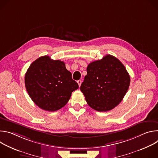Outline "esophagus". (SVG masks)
I'll use <instances>...</instances> for the list:
<instances>
[{"label": "esophagus", "mask_w": 158, "mask_h": 158, "mask_svg": "<svg viewBox=\"0 0 158 158\" xmlns=\"http://www.w3.org/2000/svg\"><path fill=\"white\" fill-rule=\"evenodd\" d=\"M77 82L79 86L80 87V86H81V83H82V81H81V80H78V81H77Z\"/></svg>", "instance_id": "obj_1"}]
</instances>
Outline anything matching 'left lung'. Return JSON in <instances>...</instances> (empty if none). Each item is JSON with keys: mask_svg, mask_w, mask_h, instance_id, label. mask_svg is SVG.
<instances>
[{"mask_svg": "<svg viewBox=\"0 0 158 158\" xmlns=\"http://www.w3.org/2000/svg\"><path fill=\"white\" fill-rule=\"evenodd\" d=\"M130 84V76L123 63L106 55L90 63L80 89L88 105L105 112L116 107L123 100Z\"/></svg>", "mask_w": 158, "mask_h": 158, "instance_id": "obj_1", "label": "left lung"}]
</instances>
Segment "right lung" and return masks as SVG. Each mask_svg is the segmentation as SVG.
<instances>
[{
	"label": "right lung",
	"mask_w": 158,
	"mask_h": 158,
	"mask_svg": "<svg viewBox=\"0 0 158 158\" xmlns=\"http://www.w3.org/2000/svg\"><path fill=\"white\" fill-rule=\"evenodd\" d=\"M25 85L33 102L48 111L64 107L72 93L79 88L65 63L48 56H42L31 64L25 75Z\"/></svg>",
	"instance_id": "right-lung-1"
}]
</instances>
